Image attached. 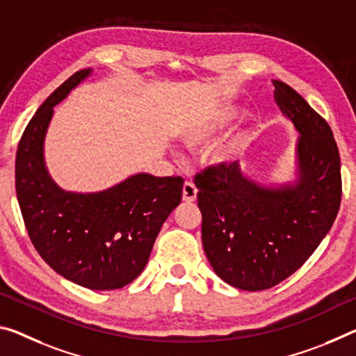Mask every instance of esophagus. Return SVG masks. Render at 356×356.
Returning <instances> with one entry per match:
<instances>
[{
    "label": "esophagus",
    "mask_w": 356,
    "mask_h": 356,
    "mask_svg": "<svg viewBox=\"0 0 356 356\" xmlns=\"http://www.w3.org/2000/svg\"><path fill=\"white\" fill-rule=\"evenodd\" d=\"M198 195V188L195 187L193 182H185L182 188V200L185 202H193Z\"/></svg>",
    "instance_id": "obj_1"
}]
</instances>
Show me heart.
<instances>
[{"label":"heart","mask_w":356,"mask_h":356,"mask_svg":"<svg viewBox=\"0 0 356 356\" xmlns=\"http://www.w3.org/2000/svg\"><path fill=\"white\" fill-rule=\"evenodd\" d=\"M209 134V128H198L190 131L187 136H185V143L187 144H198L201 140H204Z\"/></svg>","instance_id":"b5f03b06"}]
</instances>
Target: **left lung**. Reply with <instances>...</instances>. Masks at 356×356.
I'll return each instance as SVG.
<instances>
[{
    "label": "left lung",
    "mask_w": 356,
    "mask_h": 356,
    "mask_svg": "<svg viewBox=\"0 0 356 356\" xmlns=\"http://www.w3.org/2000/svg\"><path fill=\"white\" fill-rule=\"evenodd\" d=\"M274 101L295 123L300 182L263 188L242 176L239 163L196 174L202 245L220 279L236 289H273L300 269L339 212L341 156L332 131L300 93L273 81Z\"/></svg>",
    "instance_id": "1"
}]
</instances>
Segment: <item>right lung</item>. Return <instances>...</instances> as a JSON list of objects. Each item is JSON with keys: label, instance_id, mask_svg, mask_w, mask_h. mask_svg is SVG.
Instances as JSON below:
<instances>
[{"label": "right lung", "instance_id": "add662e5", "mask_svg": "<svg viewBox=\"0 0 356 356\" xmlns=\"http://www.w3.org/2000/svg\"><path fill=\"white\" fill-rule=\"evenodd\" d=\"M88 74L77 71L61 83L26 125L15 191L31 244L55 273L90 290H117L143 273L161 225L180 204L184 179L136 174L93 195L56 187L44 166V136L54 106Z\"/></svg>", "mask_w": 356, "mask_h": 356}]
</instances>
